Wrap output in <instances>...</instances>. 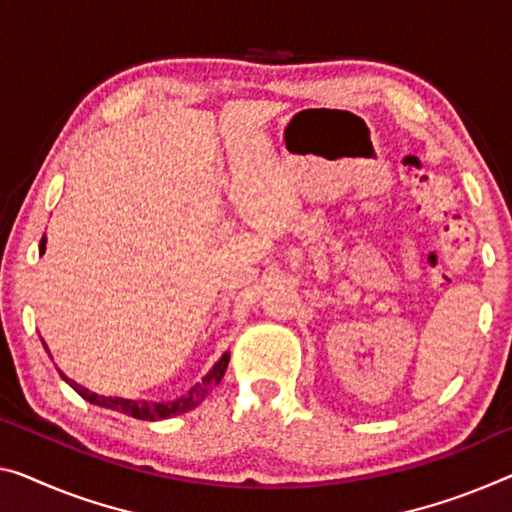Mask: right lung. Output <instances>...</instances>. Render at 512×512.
Segmentation results:
<instances>
[{
	"label": "right lung",
	"mask_w": 512,
	"mask_h": 512,
	"mask_svg": "<svg viewBox=\"0 0 512 512\" xmlns=\"http://www.w3.org/2000/svg\"><path fill=\"white\" fill-rule=\"evenodd\" d=\"M45 242H47V238L43 235L41 254H45ZM45 350H47V345H45ZM229 359H231L229 352H224L222 359H219L217 364L212 366V371L206 377H203L201 382H196L194 387L185 393V396H180L176 400H160V403H153V400H130V398H119V396H114V398L112 396H98V393L84 389L82 384L68 380V377L61 371L59 373L70 384V387L80 393L84 400H89L91 405H100V407H107V410L128 414V416H132V419L162 421V419H169V416H178V414H185V412L194 410V407L199 405L201 400L206 398L219 382H222V377L226 373V366H229Z\"/></svg>",
	"instance_id": "add662e5"
}]
</instances>
